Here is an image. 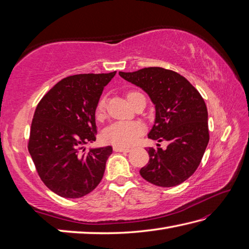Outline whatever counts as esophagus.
Segmentation results:
<instances>
[{"mask_svg":"<svg viewBox=\"0 0 249 249\" xmlns=\"http://www.w3.org/2000/svg\"><path fill=\"white\" fill-rule=\"evenodd\" d=\"M114 152H122V153H128L130 152V149H126V147H121V146H113Z\"/></svg>","mask_w":249,"mask_h":249,"instance_id":"1","label":"esophagus"}]
</instances>
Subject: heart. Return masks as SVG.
<instances>
[{
	"label": "heart",
	"instance_id": "b5f03b06",
	"mask_svg": "<svg viewBox=\"0 0 249 249\" xmlns=\"http://www.w3.org/2000/svg\"><path fill=\"white\" fill-rule=\"evenodd\" d=\"M137 92H128L127 100L133 98ZM106 103L105 99H99L97 103L96 110H95V115L96 119H102L105 114ZM144 127L142 123L138 121H118L113 122L108 125L103 131V140L106 143L113 144L115 146L121 147H128L136 143L140 136L143 134Z\"/></svg>",
	"mask_w": 249,
	"mask_h": 249
}]
</instances>
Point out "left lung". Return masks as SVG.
Returning a JSON list of instances; mask_svg holds the SVG:
<instances>
[{
  "mask_svg": "<svg viewBox=\"0 0 249 249\" xmlns=\"http://www.w3.org/2000/svg\"><path fill=\"white\" fill-rule=\"evenodd\" d=\"M119 75L143 89L155 106V121L147 137L169 142L165 150H146L150 160L141 168V177L160 187L186 181L197 170L210 140L208 109L202 96L186 78L161 67L120 71Z\"/></svg>",
  "mask_w": 249,
  "mask_h": 249,
  "instance_id": "1",
  "label": "left lung"
}]
</instances>
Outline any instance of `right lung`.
<instances>
[{
	"label": "right lung",
	"mask_w": 249,
	"mask_h": 249,
	"mask_svg": "<svg viewBox=\"0 0 249 249\" xmlns=\"http://www.w3.org/2000/svg\"><path fill=\"white\" fill-rule=\"evenodd\" d=\"M115 73L64 78L35 110L29 152L41 181L63 198L83 197L96 188L104 177L112 147H92L87 154L81 150L96 140L95 110L104 88Z\"/></svg>",
	"instance_id": "right-lung-1"
}]
</instances>
